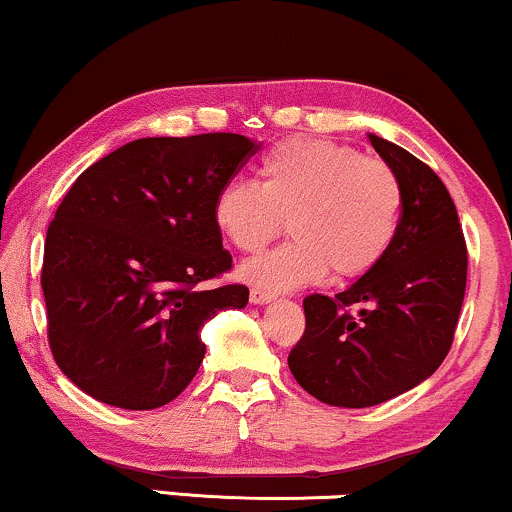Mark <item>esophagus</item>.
Here are the masks:
<instances>
[{"instance_id": "esophagus-1", "label": "esophagus", "mask_w": 512, "mask_h": 512, "mask_svg": "<svg viewBox=\"0 0 512 512\" xmlns=\"http://www.w3.org/2000/svg\"><path fill=\"white\" fill-rule=\"evenodd\" d=\"M274 293H269V290H260V288H252L250 290V302H255V304H267V302H271L274 300Z\"/></svg>"}]
</instances>
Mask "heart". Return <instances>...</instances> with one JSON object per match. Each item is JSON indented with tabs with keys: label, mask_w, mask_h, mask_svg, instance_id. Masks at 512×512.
Returning a JSON list of instances; mask_svg holds the SVG:
<instances>
[{
	"label": "heart",
	"mask_w": 512,
	"mask_h": 512,
	"mask_svg": "<svg viewBox=\"0 0 512 512\" xmlns=\"http://www.w3.org/2000/svg\"><path fill=\"white\" fill-rule=\"evenodd\" d=\"M404 189L378 158L326 139L293 137L271 146L260 184L234 179L215 198V226L241 252H260L281 236L293 241L245 262L250 286L281 293L321 283L357 281L378 267L399 234Z\"/></svg>",
	"instance_id": "b5f03b06"
}]
</instances>
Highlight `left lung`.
<instances>
[{
  "label": "left lung",
  "instance_id": "1",
  "mask_svg": "<svg viewBox=\"0 0 512 512\" xmlns=\"http://www.w3.org/2000/svg\"><path fill=\"white\" fill-rule=\"evenodd\" d=\"M404 189L399 234L385 260L335 297H304V333L290 373L323 404L364 409L437 371L454 342L468 248L442 179L423 160L371 134Z\"/></svg>",
  "mask_w": 512,
  "mask_h": 512
}]
</instances>
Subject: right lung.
<instances>
[{"label":"right lung","mask_w":512,"mask_h":512,"mask_svg":"<svg viewBox=\"0 0 512 512\" xmlns=\"http://www.w3.org/2000/svg\"><path fill=\"white\" fill-rule=\"evenodd\" d=\"M260 151L231 132L129 141L87 167L47 229L42 290L54 361L103 404L165 406L205 357L200 328L243 309L212 208Z\"/></svg>","instance_id":"add662e5"}]
</instances>
